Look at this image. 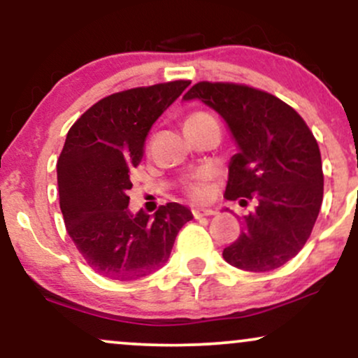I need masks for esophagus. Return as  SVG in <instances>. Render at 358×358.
Here are the masks:
<instances>
[{"label":"esophagus","mask_w":358,"mask_h":358,"mask_svg":"<svg viewBox=\"0 0 358 358\" xmlns=\"http://www.w3.org/2000/svg\"><path fill=\"white\" fill-rule=\"evenodd\" d=\"M192 213H193V217H195V219H202V217L215 215V212H213L212 208H193Z\"/></svg>","instance_id":"esophagus-1"}]
</instances>
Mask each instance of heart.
Returning a JSON list of instances; mask_svg holds the SVG:
<instances>
[{
	"label": "heart",
	"mask_w": 358,
	"mask_h": 358,
	"mask_svg": "<svg viewBox=\"0 0 358 358\" xmlns=\"http://www.w3.org/2000/svg\"><path fill=\"white\" fill-rule=\"evenodd\" d=\"M205 119H212V117L205 113H195L187 119L185 126L193 124V122H199V121H205ZM208 178H210V171H207V170L199 171V173H195L192 176L190 182H188V185H187V190L193 196V199H203V196L207 195Z\"/></svg>",
	"instance_id": "1"
}]
</instances>
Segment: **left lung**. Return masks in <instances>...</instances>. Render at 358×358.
Segmentation results:
<instances>
[{
	"mask_svg": "<svg viewBox=\"0 0 358 358\" xmlns=\"http://www.w3.org/2000/svg\"><path fill=\"white\" fill-rule=\"evenodd\" d=\"M195 99L224 119L239 148L229 163L225 199L257 200L239 239L222 256L252 273L281 268L306 244L323 202L313 133L286 102L248 85L199 82L183 96Z\"/></svg>",
	"mask_w": 358,
	"mask_h": 358,
	"instance_id": "left-lung-1",
	"label": "left lung"
}]
</instances>
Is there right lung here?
Returning a JSON list of instances; mask_svg holds the SVG:
<instances>
[{"instance_id":"1","label":"right lung","mask_w":358,"mask_h":358,"mask_svg":"<svg viewBox=\"0 0 358 358\" xmlns=\"http://www.w3.org/2000/svg\"><path fill=\"white\" fill-rule=\"evenodd\" d=\"M190 85L173 80L110 94L69 129L57 162L60 210L69 236L101 276L134 281L166 264L176 234L193 219L170 202L153 215L131 213V170L151 126Z\"/></svg>"}]
</instances>
